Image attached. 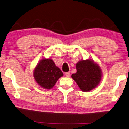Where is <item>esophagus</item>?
<instances>
[{
	"instance_id": "esophagus-1",
	"label": "esophagus",
	"mask_w": 129,
	"mask_h": 129,
	"mask_svg": "<svg viewBox=\"0 0 129 129\" xmlns=\"http://www.w3.org/2000/svg\"><path fill=\"white\" fill-rule=\"evenodd\" d=\"M65 75H66V77H70V72L69 71V72L65 73Z\"/></svg>"
}]
</instances>
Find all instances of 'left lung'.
Segmentation results:
<instances>
[{
    "mask_svg": "<svg viewBox=\"0 0 129 129\" xmlns=\"http://www.w3.org/2000/svg\"><path fill=\"white\" fill-rule=\"evenodd\" d=\"M77 72L71 77L82 91L88 92L97 87L101 81L102 73L100 66L92 59L81 60L76 63Z\"/></svg>",
    "mask_w": 129,
    "mask_h": 129,
    "instance_id": "1",
    "label": "left lung"
}]
</instances>
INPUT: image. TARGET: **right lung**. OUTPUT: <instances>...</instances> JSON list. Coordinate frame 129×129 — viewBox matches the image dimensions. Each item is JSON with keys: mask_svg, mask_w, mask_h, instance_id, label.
<instances>
[{"mask_svg": "<svg viewBox=\"0 0 129 129\" xmlns=\"http://www.w3.org/2000/svg\"><path fill=\"white\" fill-rule=\"evenodd\" d=\"M33 75L35 80L41 87L50 89L63 74L52 59H43L35 67Z\"/></svg>", "mask_w": 129, "mask_h": 129, "instance_id": "obj_1", "label": "right lung"}]
</instances>
